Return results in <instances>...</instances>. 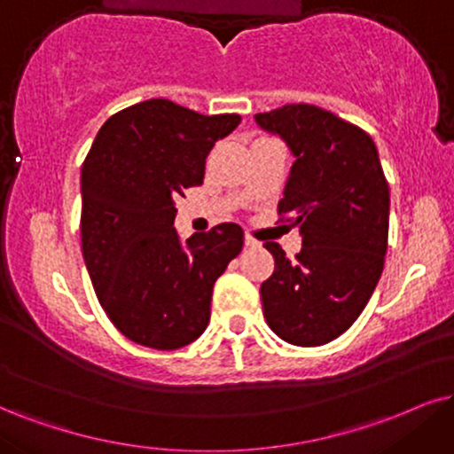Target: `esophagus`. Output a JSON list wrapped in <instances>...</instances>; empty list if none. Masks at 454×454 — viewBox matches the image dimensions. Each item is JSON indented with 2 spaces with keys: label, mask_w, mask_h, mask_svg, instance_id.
<instances>
[{
  "label": "esophagus",
  "mask_w": 454,
  "mask_h": 454,
  "mask_svg": "<svg viewBox=\"0 0 454 454\" xmlns=\"http://www.w3.org/2000/svg\"><path fill=\"white\" fill-rule=\"evenodd\" d=\"M244 244H246V246H248V248H259V246H261V242H259V239H256V238H253V236H250V233H246V236H244Z\"/></svg>",
  "instance_id": "obj_1"
}]
</instances>
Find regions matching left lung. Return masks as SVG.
I'll use <instances>...</instances> for the list:
<instances>
[{"label":"left lung","instance_id":"8db88e82","mask_svg":"<svg viewBox=\"0 0 454 454\" xmlns=\"http://www.w3.org/2000/svg\"><path fill=\"white\" fill-rule=\"evenodd\" d=\"M254 120L293 151L278 215L303 236L294 261L265 242L276 270L261 284L262 313L290 345L330 343L357 320L383 271L389 184L377 147L362 128L316 105H284Z\"/></svg>","mask_w":454,"mask_h":454}]
</instances>
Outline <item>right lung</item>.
Here are the masks:
<instances>
[{
  "instance_id": "right-lung-1",
  "label": "right lung",
  "mask_w": 454,
  "mask_h": 454,
  "mask_svg": "<svg viewBox=\"0 0 454 454\" xmlns=\"http://www.w3.org/2000/svg\"><path fill=\"white\" fill-rule=\"evenodd\" d=\"M151 98L111 115L82 166V253L94 293L124 337L151 349L189 345L210 322L212 286L244 246L236 223L181 242L175 200L204 181L206 158L238 128Z\"/></svg>"
}]
</instances>
